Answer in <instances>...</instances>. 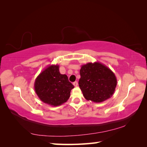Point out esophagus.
<instances>
[{"label":"esophagus","mask_w":147,"mask_h":147,"mask_svg":"<svg viewBox=\"0 0 147 147\" xmlns=\"http://www.w3.org/2000/svg\"><path fill=\"white\" fill-rule=\"evenodd\" d=\"M73 85H74V86H75V87L78 86V82H76H76H73Z\"/></svg>","instance_id":"1"}]
</instances>
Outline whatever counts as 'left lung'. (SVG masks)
<instances>
[{
	"label": "left lung",
	"instance_id": "8db88e82",
	"mask_svg": "<svg viewBox=\"0 0 147 147\" xmlns=\"http://www.w3.org/2000/svg\"><path fill=\"white\" fill-rule=\"evenodd\" d=\"M78 84L86 100L101 102L110 98L115 91L117 79L108 67L98 62L82 66Z\"/></svg>",
	"mask_w": 147,
	"mask_h": 147
}]
</instances>
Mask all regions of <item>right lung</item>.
Returning a JSON list of instances; mask_svg holds the SVG:
<instances>
[{
  "mask_svg": "<svg viewBox=\"0 0 147 147\" xmlns=\"http://www.w3.org/2000/svg\"><path fill=\"white\" fill-rule=\"evenodd\" d=\"M34 88L38 97L44 103L57 106L67 101L74 86L66 74L59 71V65H51L39 74Z\"/></svg>",
  "mask_w": 147,
  "mask_h": 147,
  "instance_id": "obj_1",
  "label": "right lung"
}]
</instances>
